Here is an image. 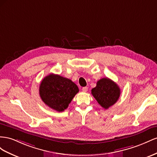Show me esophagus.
<instances>
[{
	"label": "esophagus",
	"instance_id": "obj_1",
	"mask_svg": "<svg viewBox=\"0 0 157 157\" xmlns=\"http://www.w3.org/2000/svg\"><path fill=\"white\" fill-rule=\"evenodd\" d=\"M87 90H88V88H87V87H84L82 88V91H83V92H87Z\"/></svg>",
	"mask_w": 157,
	"mask_h": 157
}]
</instances>
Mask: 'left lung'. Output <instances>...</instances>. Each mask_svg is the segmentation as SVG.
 <instances>
[{"label": "left lung", "mask_w": 157, "mask_h": 157, "mask_svg": "<svg viewBox=\"0 0 157 157\" xmlns=\"http://www.w3.org/2000/svg\"><path fill=\"white\" fill-rule=\"evenodd\" d=\"M120 93V89L118 85L108 78L98 80L96 87L91 89L94 98L105 109H108L117 102Z\"/></svg>", "instance_id": "left-lung-1"}]
</instances>
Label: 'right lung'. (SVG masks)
<instances>
[{
	"mask_svg": "<svg viewBox=\"0 0 157 157\" xmlns=\"http://www.w3.org/2000/svg\"><path fill=\"white\" fill-rule=\"evenodd\" d=\"M78 92L77 85L71 80L54 74L46 76L39 86V95L42 101L58 112H62L68 108Z\"/></svg>",
	"mask_w": 157,
	"mask_h": 157,
	"instance_id": "add662e5",
	"label": "right lung"
}]
</instances>
